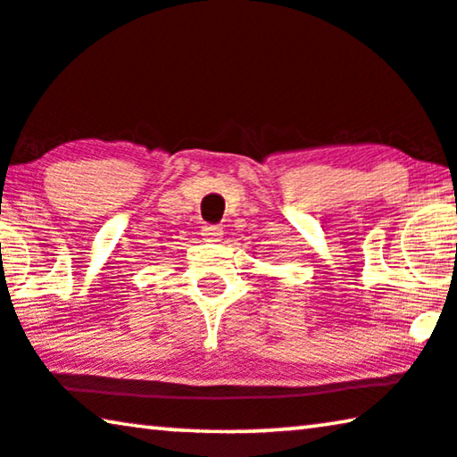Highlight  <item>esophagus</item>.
<instances>
[{"label": "esophagus", "mask_w": 457, "mask_h": 457, "mask_svg": "<svg viewBox=\"0 0 457 457\" xmlns=\"http://www.w3.org/2000/svg\"><path fill=\"white\" fill-rule=\"evenodd\" d=\"M201 236L204 242H220L223 237V229L220 226H204L201 229Z\"/></svg>", "instance_id": "esophagus-1"}]
</instances>
